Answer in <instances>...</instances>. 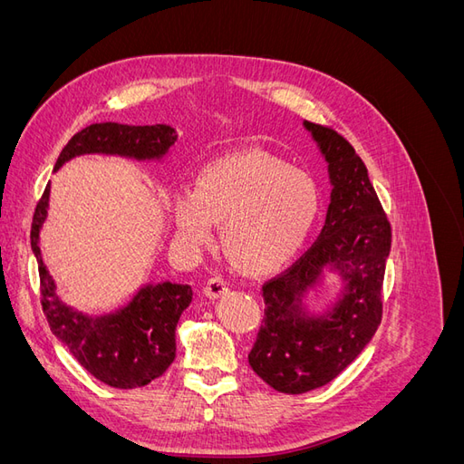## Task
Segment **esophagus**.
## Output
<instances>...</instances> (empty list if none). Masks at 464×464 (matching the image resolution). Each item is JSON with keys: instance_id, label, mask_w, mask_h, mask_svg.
I'll use <instances>...</instances> for the list:
<instances>
[{"instance_id": "obj_1", "label": "esophagus", "mask_w": 464, "mask_h": 464, "mask_svg": "<svg viewBox=\"0 0 464 464\" xmlns=\"http://www.w3.org/2000/svg\"><path fill=\"white\" fill-rule=\"evenodd\" d=\"M228 280L224 278L222 275H215V276H210L208 280H207V285H205V292H207V296H210V298H218V296H222L224 292L228 290Z\"/></svg>"}]
</instances>
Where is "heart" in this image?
Here are the masks:
<instances>
[{
    "mask_svg": "<svg viewBox=\"0 0 464 464\" xmlns=\"http://www.w3.org/2000/svg\"><path fill=\"white\" fill-rule=\"evenodd\" d=\"M314 179L263 150H242L203 168L195 191L174 201L184 240L203 244L222 220V246L246 271H273L304 244L317 217Z\"/></svg>",
    "mask_w": 464,
    "mask_h": 464,
    "instance_id": "b5f03b06",
    "label": "heart"
}]
</instances>
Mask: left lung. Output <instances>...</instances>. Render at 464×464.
Listing matches in <instances>:
<instances>
[{
	"label": "left lung",
	"mask_w": 464,
	"mask_h": 464,
	"mask_svg": "<svg viewBox=\"0 0 464 464\" xmlns=\"http://www.w3.org/2000/svg\"><path fill=\"white\" fill-rule=\"evenodd\" d=\"M329 162L331 203L314 246L286 271L263 283L265 315L249 366L266 385L300 395L327 385L372 341L383 315V278L391 222L354 147L329 125L305 121ZM334 264L347 280L343 300L310 318L303 292Z\"/></svg>",
	"instance_id": "1"
}]
</instances>
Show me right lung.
<instances>
[{
	"instance_id": "1",
	"label": "right lung",
	"mask_w": 464,
	"mask_h": 464,
	"mask_svg": "<svg viewBox=\"0 0 464 464\" xmlns=\"http://www.w3.org/2000/svg\"><path fill=\"white\" fill-rule=\"evenodd\" d=\"M176 141L172 125L91 123L77 131L62 149L55 168L82 152L123 154L133 159H157ZM50 186L36 203L31 246L38 261L40 304L52 333L69 348L77 362L98 382L116 389H135L160 377L176 358V325L191 304L189 285L166 280L147 286L121 312L92 319L73 312L55 296L53 280L42 263L38 234L46 218Z\"/></svg>"
}]
</instances>
